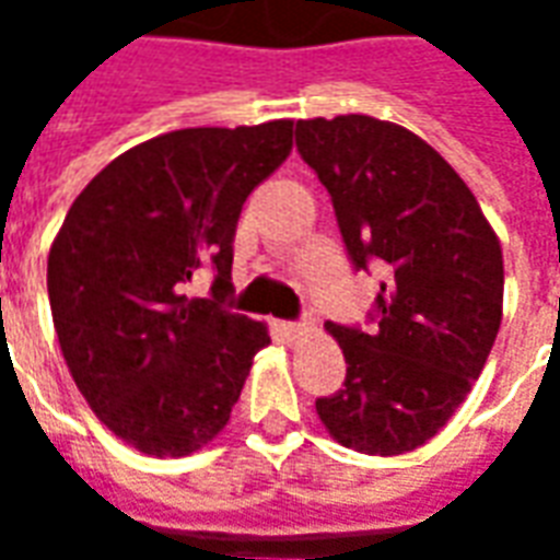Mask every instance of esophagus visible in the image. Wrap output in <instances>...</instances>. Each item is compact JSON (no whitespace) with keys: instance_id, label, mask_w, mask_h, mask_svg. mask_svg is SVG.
<instances>
[{"instance_id":"obj_1","label":"esophagus","mask_w":560,"mask_h":560,"mask_svg":"<svg viewBox=\"0 0 560 560\" xmlns=\"http://www.w3.org/2000/svg\"><path fill=\"white\" fill-rule=\"evenodd\" d=\"M279 329H281V336H284V339H291V341L303 336V324H296V320H281Z\"/></svg>"}]
</instances>
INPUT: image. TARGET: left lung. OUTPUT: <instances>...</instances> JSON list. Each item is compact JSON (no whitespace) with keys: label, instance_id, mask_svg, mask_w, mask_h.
Listing matches in <instances>:
<instances>
[{"label":"left lung","instance_id":"1","mask_svg":"<svg viewBox=\"0 0 560 560\" xmlns=\"http://www.w3.org/2000/svg\"><path fill=\"white\" fill-rule=\"evenodd\" d=\"M296 152L329 191L353 269L384 272L375 327L327 324L348 372L317 417L341 446L399 456L434 438L480 377L501 327V245L462 176L408 128L300 119Z\"/></svg>","mask_w":560,"mask_h":560}]
</instances>
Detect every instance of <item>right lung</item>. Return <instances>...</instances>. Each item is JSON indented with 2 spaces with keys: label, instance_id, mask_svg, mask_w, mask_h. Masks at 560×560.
I'll list each match as a JSON object with an SVG mask.
<instances>
[{
  "label": "right lung",
  "instance_id": "right-lung-1",
  "mask_svg": "<svg viewBox=\"0 0 560 560\" xmlns=\"http://www.w3.org/2000/svg\"><path fill=\"white\" fill-rule=\"evenodd\" d=\"M291 119L183 128L128 149L68 209L47 257L50 312L98 420L147 456H188L228 425L264 324L233 315L245 197L291 152ZM213 269L203 301L182 284Z\"/></svg>",
  "mask_w": 560,
  "mask_h": 560
}]
</instances>
